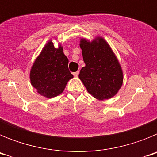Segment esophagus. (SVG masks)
<instances>
[{
  "instance_id": "1",
  "label": "esophagus",
  "mask_w": 157,
  "mask_h": 157,
  "mask_svg": "<svg viewBox=\"0 0 157 157\" xmlns=\"http://www.w3.org/2000/svg\"><path fill=\"white\" fill-rule=\"evenodd\" d=\"M78 74H79V71H78L74 72V73H73V75H74L75 77H77V76L78 75Z\"/></svg>"
}]
</instances>
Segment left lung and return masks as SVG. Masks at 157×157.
<instances>
[{
  "mask_svg": "<svg viewBox=\"0 0 157 157\" xmlns=\"http://www.w3.org/2000/svg\"><path fill=\"white\" fill-rule=\"evenodd\" d=\"M79 45L86 66L78 77L87 91L101 101L114 97L123 85V74L108 42L101 37L92 41L81 38Z\"/></svg>",
  "mask_w": 157,
  "mask_h": 157,
  "instance_id": "obj_1",
  "label": "left lung"
}]
</instances>
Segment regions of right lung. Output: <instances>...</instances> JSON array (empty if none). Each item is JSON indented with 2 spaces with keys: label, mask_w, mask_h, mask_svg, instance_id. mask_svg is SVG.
Returning a JSON list of instances; mask_svg holds the SVG:
<instances>
[{
  "label": "right lung",
  "mask_w": 157,
  "mask_h": 157,
  "mask_svg": "<svg viewBox=\"0 0 157 157\" xmlns=\"http://www.w3.org/2000/svg\"><path fill=\"white\" fill-rule=\"evenodd\" d=\"M73 75L68 69V59L59 44L55 48L52 41L45 44L40 55L33 63L30 72L32 86L40 95L52 98L64 90Z\"/></svg>",
  "instance_id": "1"
}]
</instances>
